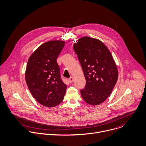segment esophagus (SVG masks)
Here are the masks:
<instances>
[{
	"label": "esophagus",
	"mask_w": 146,
	"mask_h": 146,
	"mask_svg": "<svg viewBox=\"0 0 146 146\" xmlns=\"http://www.w3.org/2000/svg\"><path fill=\"white\" fill-rule=\"evenodd\" d=\"M73 81H74V78L72 76H71L70 78H68V82L70 83H72Z\"/></svg>",
	"instance_id": "1"
}]
</instances>
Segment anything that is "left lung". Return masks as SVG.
I'll return each mask as SVG.
<instances>
[{
  "label": "left lung",
  "mask_w": 146,
  "mask_h": 146,
  "mask_svg": "<svg viewBox=\"0 0 146 146\" xmlns=\"http://www.w3.org/2000/svg\"><path fill=\"white\" fill-rule=\"evenodd\" d=\"M86 79L80 90L86 102L97 105L110 96L118 79V70L111 54L100 40L83 37L74 44Z\"/></svg>",
  "instance_id": "8db88e82"
}]
</instances>
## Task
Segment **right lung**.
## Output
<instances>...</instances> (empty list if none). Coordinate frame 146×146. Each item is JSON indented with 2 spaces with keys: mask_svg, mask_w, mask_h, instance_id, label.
<instances>
[{
  "mask_svg": "<svg viewBox=\"0 0 146 146\" xmlns=\"http://www.w3.org/2000/svg\"><path fill=\"white\" fill-rule=\"evenodd\" d=\"M65 42L49 41L40 45L30 56L25 80L33 97L40 104L53 107L63 100L67 85L62 81L57 58Z\"/></svg>",
  "mask_w": 146,
  "mask_h": 146,
  "instance_id": "obj_1",
  "label": "right lung"
}]
</instances>
